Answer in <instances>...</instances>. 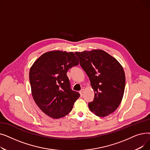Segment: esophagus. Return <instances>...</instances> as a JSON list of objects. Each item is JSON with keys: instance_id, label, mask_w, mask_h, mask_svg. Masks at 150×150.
<instances>
[{"instance_id": "34e87169", "label": "esophagus", "mask_w": 150, "mask_h": 150, "mask_svg": "<svg viewBox=\"0 0 150 150\" xmlns=\"http://www.w3.org/2000/svg\"><path fill=\"white\" fill-rule=\"evenodd\" d=\"M83 93H84V89H82L80 91V96H81V97H83Z\"/></svg>"}]
</instances>
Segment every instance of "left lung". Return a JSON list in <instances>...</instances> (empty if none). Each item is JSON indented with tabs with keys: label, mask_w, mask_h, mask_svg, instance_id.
Here are the masks:
<instances>
[{
	"label": "left lung",
	"mask_w": 150,
	"mask_h": 150,
	"mask_svg": "<svg viewBox=\"0 0 150 150\" xmlns=\"http://www.w3.org/2000/svg\"><path fill=\"white\" fill-rule=\"evenodd\" d=\"M75 54L95 92L93 100L88 103L91 111L102 117L112 113L121 103L125 91L123 67L117 59L101 50Z\"/></svg>",
	"instance_id": "left-lung-1"
}]
</instances>
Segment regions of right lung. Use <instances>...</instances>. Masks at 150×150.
Listing matches in <instances>:
<instances>
[{"instance_id": "add662e5", "label": "right lung", "mask_w": 150, "mask_h": 150, "mask_svg": "<svg viewBox=\"0 0 150 150\" xmlns=\"http://www.w3.org/2000/svg\"><path fill=\"white\" fill-rule=\"evenodd\" d=\"M79 64L73 52H47L39 57L31 67L29 80L31 93L38 106L54 119L64 117L80 97L72 91L67 72Z\"/></svg>"}]
</instances>
